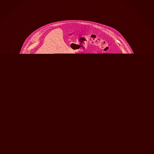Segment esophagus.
Returning a JSON list of instances; mask_svg holds the SVG:
<instances>
[{
    "mask_svg": "<svg viewBox=\"0 0 154 154\" xmlns=\"http://www.w3.org/2000/svg\"><path fill=\"white\" fill-rule=\"evenodd\" d=\"M74 82L75 83H79V81H80V79H79V77H75V78H74Z\"/></svg>",
    "mask_w": 154,
    "mask_h": 154,
    "instance_id": "1",
    "label": "esophagus"
}]
</instances>
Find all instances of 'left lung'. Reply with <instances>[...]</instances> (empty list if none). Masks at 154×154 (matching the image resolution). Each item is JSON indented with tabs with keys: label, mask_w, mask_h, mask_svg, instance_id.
<instances>
[{
	"label": "left lung",
	"mask_w": 154,
	"mask_h": 154,
	"mask_svg": "<svg viewBox=\"0 0 154 154\" xmlns=\"http://www.w3.org/2000/svg\"><path fill=\"white\" fill-rule=\"evenodd\" d=\"M85 99H86V100H87V104L88 109H89V110L90 111L91 113L94 114V116H97V117L106 118V117H108V116H110L111 115H113V114L116 113L120 109V108H119L117 109L116 110H112V111H102V110L101 111L100 109H97V108H95L96 107H95V106L93 107L94 108V109L93 108L91 107V105L93 106V105L92 104L91 105H90V104H91V100L89 101H90V103H89V102H88V100H87L86 97H85ZM89 100H90V99H89Z\"/></svg>",
	"instance_id": "obj_1"
}]
</instances>
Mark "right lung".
<instances>
[{"mask_svg":"<svg viewBox=\"0 0 154 154\" xmlns=\"http://www.w3.org/2000/svg\"><path fill=\"white\" fill-rule=\"evenodd\" d=\"M73 79L71 74L65 77L52 75L42 79L35 77L26 60L22 64L20 81L24 96L35 113L55 118L66 109L69 90Z\"/></svg>","mask_w":154,"mask_h":154,"instance_id":"1","label":"right lung"}]
</instances>
